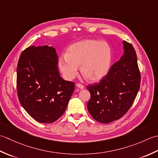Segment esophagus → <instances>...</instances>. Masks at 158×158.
<instances>
[{"label":"esophagus","mask_w":158,"mask_h":158,"mask_svg":"<svg viewBox=\"0 0 158 158\" xmlns=\"http://www.w3.org/2000/svg\"><path fill=\"white\" fill-rule=\"evenodd\" d=\"M76 86H78V87L79 89H84V86L82 85V84H80V83H77L76 84Z\"/></svg>","instance_id":"1"}]
</instances>
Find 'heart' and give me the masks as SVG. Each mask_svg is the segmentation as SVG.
I'll return each instance as SVG.
<instances>
[{
    "label": "heart",
    "instance_id": "b5f03b06",
    "mask_svg": "<svg viewBox=\"0 0 158 158\" xmlns=\"http://www.w3.org/2000/svg\"><path fill=\"white\" fill-rule=\"evenodd\" d=\"M112 59L110 46L105 41L86 40L68 48L65 56L60 57L59 67L63 76L72 80L78 74V66L85 78L98 82L107 74Z\"/></svg>",
    "mask_w": 158,
    "mask_h": 158
}]
</instances>
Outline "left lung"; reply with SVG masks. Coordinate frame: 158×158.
Segmentation results:
<instances>
[{"label": "left lung", "instance_id": "8db88e82", "mask_svg": "<svg viewBox=\"0 0 158 158\" xmlns=\"http://www.w3.org/2000/svg\"><path fill=\"white\" fill-rule=\"evenodd\" d=\"M123 55L112 65L99 82L90 84L87 108L92 117L102 123L121 118L130 108L140 85V72L136 51L124 41Z\"/></svg>", "mask_w": 158, "mask_h": 158}]
</instances>
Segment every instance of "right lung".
<instances>
[{
	"mask_svg": "<svg viewBox=\"0 0 158 158\" xmlns=\"http://www.w3.org/2000/svg\"><path fill=\"white\" fill-rule=\"evenodd\" d=\"M55 49L28 47L17 67V93L22 107L41 123H52L65 112L75 84L64 80L58 70Z\"/></svg>",
	"mask_w": 158,
	"mask_h": 158,
	"instance_id": "1",
	"label": "right lung"
}]
</instances>
